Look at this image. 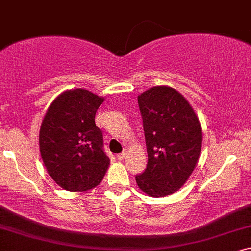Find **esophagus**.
I'll list each match as a JSON object with an SVG mask.
<instances>
[{"mask_svg": "<svg viewBox=\"0 0 251 251\" xmlns=\"http://www.w3.org/2000/svg\"><path fill=\"white\" fill-rule=\"evenodd\" d=\"M126 154H127V150H124L122 153H118L117 154V158H118L119 160H123V159H125Z\"/></svg>", "mask_w": 251, "mask_h": 251, "instance_id": "obj_1", "label": "esophagus"}]
</instances>
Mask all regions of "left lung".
I'll list each match as a JSON object with an SVG mask.
<instances>
[{
  "label": "left lung",
  "instance_id": "1",
  "mask_svg": "<svg viewBox=\"0 0 251 251\" xmlns=\"http://www.w3.org/2000/svg\"><path fill=\"white\" fill-rule=\"evenodd\" d=\"M146 137L148 164L135 176L151 197L172 195L181 188L199 159L202 130L191 105L181 93L156 86L137 97Z\"/></svg>",
  "mask_w": 251,
  "mask_h": 251
}]
</instances>
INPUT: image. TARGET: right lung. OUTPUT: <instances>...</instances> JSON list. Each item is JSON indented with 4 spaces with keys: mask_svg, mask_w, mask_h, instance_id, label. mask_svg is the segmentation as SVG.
<instances>
[{
    "mask_svg": "<svg viewBox=\"0 0 251 251\" xmlns=\"http://www.w3.org/2000/svg\"><path fill=\"white\" fill-rule=\"evenodd\" d=\"M104 99L90 91H66L49 107L40 130V150L49 175L67 191H86L109 166L95 114Z\"/></svg>",
    "mask_w": 251,
    "mask_h": 251,
    "instance_id": "right-lung-1",
    "label": "right lung"
}]
</instances>
